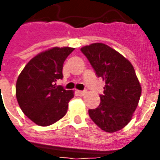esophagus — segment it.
I'll use <instances>...</instances> for the list:
<instances>
[{"mask_svg":"<svg viewBox=\"0 0 160 160\" xmlns=\"http://www.w3.org/2000/svg\"><path fill=\"white\" fill-rule=\"evenodd\" d=\"M77 93L79 94L80 96H84L87 92H86L85 91H77Z\"/></svg>","mask_w":160,"mask_h":160,"instance_id":"1","label":"esophagus"}]
</instances>
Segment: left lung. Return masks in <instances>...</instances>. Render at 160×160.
<instances>
[{
    "instance_id": "1",
    "label": "left lung",
    "mask_w": 160,
    "mask_h": 160,
    "mask_svg": "<svg viewBox=\"0 0 160 160\" xmlns=\"http://www.w3.org/2000/svg\"><path fill=\"white\" fill-rule=\"evenodd\" d=\"M98 77L105 82L100 104L88 113L102 130L114 133L132 119L141 94V86L134 67L117 50L101 42L82 47Z\"/></svg>"
}]
</instances>
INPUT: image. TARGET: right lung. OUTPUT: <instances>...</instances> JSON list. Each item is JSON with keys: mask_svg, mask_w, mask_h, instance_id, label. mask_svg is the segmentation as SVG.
<instances>
[{"mask_svg": "<svg viewBox=\"0 0 160 160\" xmlns=\"http://www.w3.org/2000/svg\"><path fill=\"white\" fill-rule=\"evenodd\" d=\"M74 48L54 47L34 56L16 82V98L27 118L39 126L55 123L66 115L73 91L56 86L62 79L64 61Z\"/></svg>", "mask_w": 160, "mask_h": 160, "instance_id": "obj_1", "label": "right lung"}]
</instances>
